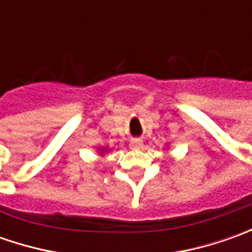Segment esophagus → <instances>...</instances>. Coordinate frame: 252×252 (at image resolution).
Here are the masks:
<instances>
[{
	"label": "esophagus",
	"mask_w": 252,
	"mask_h": 252,
	"mask_svg": "<svg viewBox=\"0 0 252 252\" xmlns=\"http://www.w3.org/2000/svg\"><path fill=\"white\" fill-rule=\"evenodd\" d=\"M130 147L133 150H140L141 147H143V141L140 139H133L130 141Z\"/></svg>",
	"instance_id": "34e87169"
}]
</instances>
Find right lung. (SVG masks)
<instances>
[{
    "label": "right lung",
    "mask_w": 252,
    "mask_h": 252,
    "mask_svg": "<svg viewBox=\"0 0 252 252\" xmlns=\"http://www.w3.org/2000/svg\"><path fill=\"white\" fill-rule=\"evenodd\" d=\"M109 151L111 150H109L108 147H99V149H98V154H99L101 157H103V156H105V154H108Z\"/></svg>",
    "instance_id": "right-lung-1"
}]
</instances>
